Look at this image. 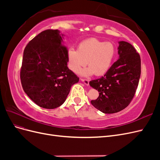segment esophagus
Instances as JSON below:
<instances>
[{"label": "esophagus", "instance_id": "1", "mask_svg": "<svg viewBox=\"0 0 160 160\" xmlns=\"http://www.w3.org/2000/svg\"><path fill=\"white\" fill-rule=\"evenodd\" d=\"M81 81L83 82V83L85 84V85H89V80H88V79H83V78H81Z\"/></svg>", "mask_w": 160, "mask_h": 160}]
</instances>
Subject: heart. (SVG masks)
Returning a JSON list of instances; mask_svg holds the SVG:
<instances>
[{
	"label": "heart",
	"instance_id": "heart-1",
	"mask_svg": "<svg viewBox=\"0 0 160 160\" xmlns=\"http://www.w3.org/2000/svg\"><path fill=\"white\" fill-rule=\"evenodd\" d=\"M116 48L111 42H104L91 38L81 42L78 50L70 49L67 52L69 68L77 72L81 67L89 66L80 71V74L89 77L104 75L109 69L115 59Z\"/></svg>",
	"mask_w": 160,
	"mask_h": 160
}]
</instances>
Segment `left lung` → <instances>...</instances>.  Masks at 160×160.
Returning a JSON list of instances; mask_svg holds the SVG:
<instances>
[{
  "label": "left lung",
  "mask_w": 160,
  "mask_h": 160,
  "mask_svg": "<svg viewBox=\"0 0 160 160\" xmlns=\"http://www.w3.org/2000/svg\"><path fill=\"white\" fill-rule=\"evenodd\" d=\"M119 59L105 75L89 82L99 91L91 104L104 113H115L128 107L138 86L141 75V59L130 43L119 41Z\"/></svg>",
  "instance_id": "8db88e82"
}]
</instances>
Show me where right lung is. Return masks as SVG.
Wrapping results in <instances>:
<instances>
[{
  "mask_svg": "<svg viewBox=\"0 0 160 160\" xmlns=\"http://www.w3.org/2000/svg\"><path fill=\"white\" fill-rule=\"evenodd\" d=\"M59 30L41 32L28 43L21 69L22 88L41 108L55 109L63 103L79 78L67 67V49Z\"/></svg>",
  "mask_w": 160,
  "mask_h": 160,
  "instance_id": "obj_1",
  "label": "right lung"
}]
</instances>
